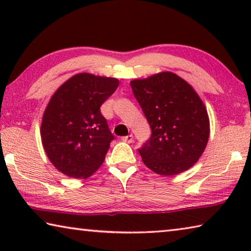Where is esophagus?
I'll return each mask as SVG.
<instances>
[{"instance_id":"esophagus-1","label":"esophagus","mask_w":251,"mask_h":251,"mask_svg":"<svg viewBox=\"0 0 251 251\" xmlns=\"http://www.w3.org/2000/svg\"><path fill=\"white\" fill-rule=\"evenodd\" d=\"M122 141L125 142V143H133L134 142V137L133 135H128V136H125V137H122Z\"/></svg>"}]
</instances>
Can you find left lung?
Returning <instances> with one entry per match:
<instances>
[{
	"label": "left lung",
	"mask_w": 251,
	"mask_h": 251,
	"mask_svg": "<svg viewBox=\"0 0 251 251\" xmlns=\"http://www.w3.org/2000/svg\"><path fill=\"white\" fill-rule=\"evenodd\" d=\"M130 86L151 128L138 150L144 164L163 176L189 169L209 138V118L201 97L172 72L131 80Z\"/></svg>",
	"instance_id": "1"
}]
</instances>
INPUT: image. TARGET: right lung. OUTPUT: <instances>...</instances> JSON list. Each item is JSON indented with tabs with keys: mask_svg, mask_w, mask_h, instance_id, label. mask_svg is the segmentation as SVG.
Segmentation results:
<instances>
[{
	"mask_svg": "<svg viewBox=\"0 0 251 251\" xmlns=\"http://www.w3.org/2000/svg\"><path fill=\"white\" fill-rule=\"evenodd\" d=\"M118 79L79 73L50 99L41 125L44 151L55 168L73 178H87L100 167L114 135L100 106Z\"/></svg>",
	"mask_w": 251,
	"mask_h": 251,
	"instance_id": "obj_1",
	"label": "right lung"
}]
</instances>
